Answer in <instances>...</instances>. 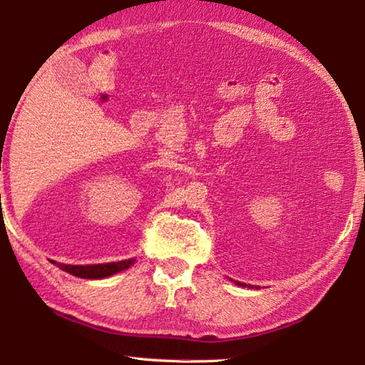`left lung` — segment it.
<instances>
[{"mask_svg": "<svg viewBox=\"0 0 365 365\" xmlns=\"http://www.w3.org/2000/svg\"><path fill=\"white\" fill-rule=\"evenodd\" d=\"M235 283H237V285H240V287H248L246 283H242V282H235Z\"/></svg>", "mask_w": 365, "mask_h": 365, "instance_id": "1", "label": "left lung"}]
</instances>
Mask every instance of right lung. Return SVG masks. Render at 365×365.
Wrapping results in <instances>:
<instances>
[{
	"label": "right lung",
	"mask_w": 365,
	"mask_h": 365,
	"mask_svg": "<svg viewBox=\"0 0 365 365\" xmlns=\"http://www.w3.org/2000/svg\"><path fill=\"white\" fill-rule=\"evenodd\" d=\"M56 264V262H53ZM135 264V257L132 259H125V261H119V262H108V264H93V265H69V264H56L59 269H63L66 272H69L71 275L80 277V279H106V277H110L117 274V272H122L130 267V265Z\"/></svg>",
	"instance_id": "add662e5"
}]
</instances>
